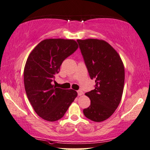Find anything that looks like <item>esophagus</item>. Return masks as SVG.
Returning <instances> with one entry per match:
<instances>
[{
    "mask_svg": "<svg viewBox=\"0 0 150 150\" xmlns=\"http://www.w3.org/2000/svg\"><path fill=\"white\" fill-rule=\"evenodd\" d=\"M77 94H78V96H81L82 94H83V92L81 91V90H78L77 91Z\"/></svg>",
    "mask_w": 150,
    "mask_h": 150,
    "instance_id": "obj_1",
    "label": "esophagus"
}]
</instances>
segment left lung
I'll return each mask as SVG.
<instances>
[{"label":"left lung","instance_id":"8db88e82","mask_svg":"<svg viewBox=\"0 0 150 150\" xmlns=\"http://www.w3.org/2000/svg\"><path fill=\"white\" fill-rule=\"evenodd\" d=\"M90 77L95 88L86 93L90 105L84 109L85 116L94 122L108 119L121 101L124 85V67L120 55L103 40H77Z\"/></svg>","mask_w":150,"mask_h":150}]
</instances>
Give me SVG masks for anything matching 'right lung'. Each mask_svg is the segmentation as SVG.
Listing matches in <instances>:
<instances>
[{
    "mask_svg": "<svg viewBox=\"0 0 150 150\" xmlns=\"http://www.w3.org/2000/svg\"><path fill=\"white\" fill-rule=\"evenodd\" d=\"M77 48L75 40L48 39L40 42L29 54L24 71L25 90L34 110L43 120H60L77 96L75 90L52 84L63 61Z\"/></svg>",
    "mask_w": 150,
    "mask_h": 150,
    "instance_id": "right-lung-1",
    "label": "right lung"
}]
</instances>
